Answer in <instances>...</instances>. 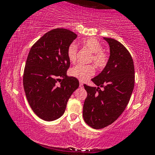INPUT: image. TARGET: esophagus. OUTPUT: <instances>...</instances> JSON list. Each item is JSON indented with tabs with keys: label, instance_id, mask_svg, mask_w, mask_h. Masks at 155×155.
Segmentation results:
<instances>
[{
	"label": "esophagus",
	"instance_id": "obj_1",
	"mask_svg": "<svg viewBox=\"0 0 155 155\" xmlns=\"http://www.w3.org/2000/svg\"><path fill=\"white\" fill-rule=\"evenodd\" d=\"M79 87H81V88H82L83 87V83L82 82H79Z\"/></svg>",
	"mask_w": 155,
	"mask_h": 155
}]
</instances>
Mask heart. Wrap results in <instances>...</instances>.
I'll list each match as a JSON object with an SVG mask.
<instances>
[{
  "label": "heart",
  "mask_w": 155,
  "mask_h": 155,
  "mask_svg": "<svg viewBox=\"0 0 155 155\" xmlns=\"http://www.w3.org/2000/svg\"><path fill=\"white\" fill-rule=\"evenodd\" d=\"M82 46L85 49L92 52L90 62H93L98 68H103L106 65L108 61V56L104 51L102 50L103 47L98 41L94 38L84 39L81 41ZM78 47L74 43H71L67 49V56L69 61L74 63L76 60ZM95 67L92 65H83L78 64L70 70V75L76 78L81 81H84L95 74Z\"/></svg>",
  "instance_id": "obj_1"
}]
</instances>
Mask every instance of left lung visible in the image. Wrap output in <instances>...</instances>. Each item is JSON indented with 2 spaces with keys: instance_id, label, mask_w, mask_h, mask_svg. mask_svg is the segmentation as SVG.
Here are the masks:
<instances>
[{
  "instance_id": "1",
  "label": "left lung",
  "mask_w": 155,
  "mask_h": 155,
  "mask_svg": "<svg viewBox=\"0 0 155 155\" xmlns=\"http://www.w3.org/2000/svg\"><path fill=\"white\" fill-rule=\"evenodd\" d=\"M104 38L110 47L108 63L102 72L92 79L97 87L84 85L87 92L83 106L84 120L94 129L107 127L118 119L128 104L135 83L134 64L128 50L115 39Z\"/></svg>"
}]
</instances>
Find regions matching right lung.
<instances>
[{
	"label": "right lung",
	"mask_w": 155,
	"mask_h": 155,
	"mask_svg": "<svg viewBox=\"0 0 155 155\" xmlns=\"http://www.w3.org/2000/svg\"><path fill=\"white\" fill-rule=\"evenodd\" d=\"M76 37L69 30L53 29L39 38L28 54L23 74L25 92L33 112L45 121L63 114L68 101L79 86L76 78L67 76V49Z\"/></svg>",
	"instance_id": "obj_1"
}]
</instances>
